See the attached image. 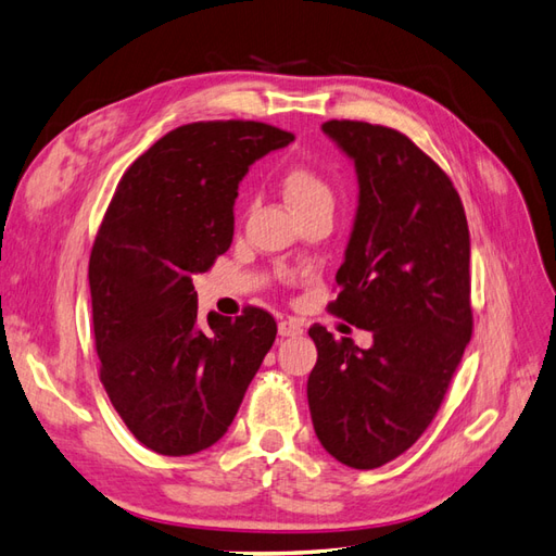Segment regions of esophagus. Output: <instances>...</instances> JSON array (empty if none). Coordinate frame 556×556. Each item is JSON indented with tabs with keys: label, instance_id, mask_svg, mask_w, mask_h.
<instances>
[{
	"label": "esophagus",
	"instance_id": "obj_1",
	"mask_svg": "<svg viewBox=\"0 0 556 556\" xmlns=\"http://www.w3.org/2000/svg\"><path fill=\"white\" fill-rule=\"evenodd\" d=\"M303 333V325L299 319H281L279 321V337L281 339H289V337H301Z\"/></svg>",
	"mask_w": 556,
	"mask_h": 556
}]
</instances>
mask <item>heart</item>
<instances>
[{
	"label": "heart",
	"instance_id": "obj_1",
	"mask_svg": "<svg viewBox=\"0 0 556 556\" xmlns=\"http://www.w3.org/2000/svg\"><path fill=\"white\" fill-rule=\"evenodd\" d=\"M281 191L295 213L317 208V205H333V191L327 179L303 165L283 173Z\"/></svg>",
	"mask_w": 556,
	"mask_h": 556
}]
</instances>
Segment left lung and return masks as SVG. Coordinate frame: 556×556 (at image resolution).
Returning <instances> with one entry per match:
<instances>
[{"label":"left lung","instance_id":"8db88e82","mask_svg":"<svg viewBox=\"0 0 556 556\" xmlns=\"http://www.w3.org/2000/svg\"><path fill=\"white\" fill-rule=\"evenodd\" d=\"M321 132L355 163L359 187L329 309L371 331V345L309 327L307 405L331 457L377 469L433 421L471 339L469 225L450 177L405 135L357 121Z\"/></svg>","mask_w":556,"mask_h":556}]
</instances>
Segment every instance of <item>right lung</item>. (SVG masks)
<instances>
[{
  "instance_id": "1",
  "label": "right lung",
  "mask_w": 556,
  "mask_h": 556,
  "mask_svg": "<svg viewBox=\"0 0 556 556\" xmlns=\"http://www.w3.org/2000/svg\"><path fill=\"white\" fill-rule=\"evenodd\" d=\"M291 132L253 121L191 123L127 167L89 255L101 383L141 445L182 457L217 443L277 337L275 317L199 321L191 277L235 235L249 167Z\"/></svg>"
}]
</instances>
